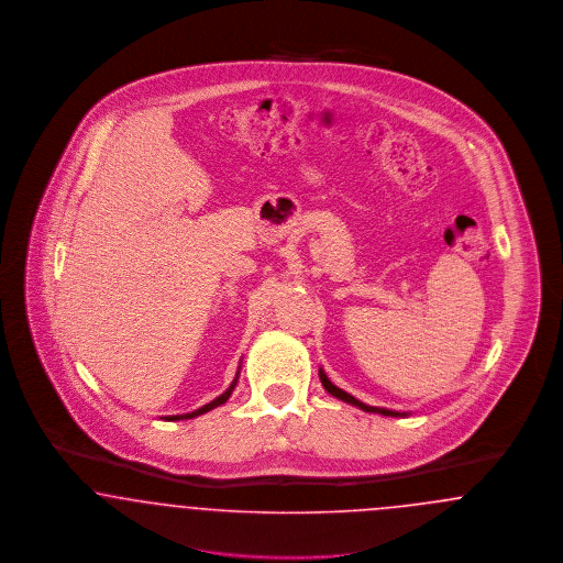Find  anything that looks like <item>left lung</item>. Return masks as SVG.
<instances>
[{
	"mask_svg": "<svg viewBox=\"0 0 563 563\" xmlns=\"http://www.w3.org/2000/svg\"><path fill=\"white\" fill-rule=\"evenodd\" d=\"M319 377H321L322 386H324V390L329 393V395H333V397H338V399H342L344 402H350V405H354V407H361L363 411H374V413H382V416H407V413H399V411H390V409H379V407H369V405H365V402L358 401V399H354L352 395H349L346 390H342V388H338L327 374L319 369Z\"/></svg>",
	"mask_w": 563,
	"mask_h": 563,
	"instance_id": "obj_1",
	"label": "left lung"
}]
</instances>
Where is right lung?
I'll use <instances>...</instances> for the list:
<instances>
[{
    "mask_svg": "<svg viewBox=\"0 0 563 563\" xmlns=\"http://www.w3.org/2000/svg\"><path fill=\"white\" fill-rule=\"evenodd\" d=\"M236 382H239V374H236V377H234V382L230 384V388L223 393V395H219L217 399H213L211 402H207V405H202L200 409H196V411H191V413H184V416H166L164 420H189V418H196V416H202V413H207V411H211V409H214V407H219V405H223V402L228 401L230 399V395H232V390L236 388Z\"/></svg>",
    "mask_w": 563,
    "mask_h": 563,
    "instance_id": "add662e5",
    "label": "right lung"
}]
</instances>
